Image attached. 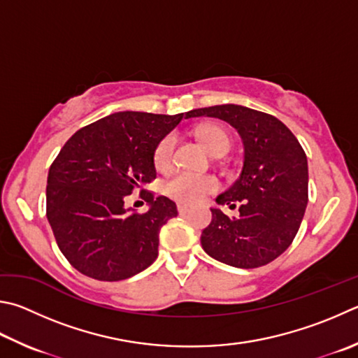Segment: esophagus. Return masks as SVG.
Returning a JSON list of instances; mask_svg holds the SVG:
<instances>
[{
    "label": "esophagus",
    "mask_w": 358,
    "mask_h": 358,
    "mask_svg": "<svg viewBox=\"0 0 358 358\" xmlns=\"http://www.w3.org/2000/svg\"><path fill=\"white\" fill-rule=\"evenodd\" d=\"M177 210H178V213L181 214V216H185L186 213H189V206H186V205H183V203H180V205L177 206Z\"/></svg>",
    "instance_id": "obj_1"
}]
</instances>
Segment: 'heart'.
<instances>
[{
	"label": "heart",
	"instance_id": "heart-1",
	"mask_svg": "<svg viewBox=\"0 0 358 358\" xmlns=\"http://www.w3.org/2000/svg\"><path fill=\"white\" fill-rule=\"evenodd\" d=\"M197 136L201 144L210 153L222 155L230 145V136L227 129L216 123H205L197 128ZM173 136H164L159 142L153 153V164L158 171H169L173 161ZM217 189L216 178L210 175H196L187 172H178L172 175L164 183V192L169 197L180 201L185 205H194L203 200Z\"/></svg>",
	"mask_w": 358,
	"mask_h": 358
}]
</instances>
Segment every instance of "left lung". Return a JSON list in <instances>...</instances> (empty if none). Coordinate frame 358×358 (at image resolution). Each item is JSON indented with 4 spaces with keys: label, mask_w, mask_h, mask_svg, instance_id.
<instances>
[{
    "label": "left lung",
    "mask_w": 358,
    "mask_h": 358,
    "mask_svg": "<svg viewBox=\"0 0 358 358\" xmlns=\"http://www.w3.org/2000/svg\"><path fill=\"white\" fill-rule=\"evenodd\" d=\"M217 117L238 129L244 166L219 205L236 208L229 217L213 208L211 224L200 243L208 255L235 268L253 269L274 262L297 235L308 203L307 155L277 117L239 105L192 109L186 117Z\"/></svg>",
    "instance_id": "obj_1"
}]
</instances>
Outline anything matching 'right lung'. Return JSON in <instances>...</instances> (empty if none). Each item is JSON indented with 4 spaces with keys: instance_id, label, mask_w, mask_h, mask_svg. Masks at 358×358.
Instances as JSON below:
<instances>
[{
    "instance_id": "obj_1",
    "label": "right lung",
    "mask_w": 358,
    "mask_h": 358,
    "mask_svg": "<svg viewBox=\"0 0 358 358\" xmlns=\"http://www.w3.org/2000/svg\"><path fill=\"white\" fill-rule=\"evenodd\" d=\"M183 114L115 113L78 129L61 148L48 172L47 219L81 274L119 282L157 259L161 227L178 211L142 186L157 178L155 148ZM136 189L151 205L145 213L124 208Z\"/></svg>"
}]
</instances>
